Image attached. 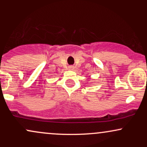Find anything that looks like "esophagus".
<instances>
[{
  "mask_svg": "<svg viewBox=\"0 0 147 147\" xmlns=\"http://www.w3.org/2000/svg\"><path fill=\"white\" fill-rule=\"evenodd\" d=\"M69 70H73L74 69V66H72V65H70V66H69Z\"/></svg>",
  "mask_w": 147,
  "mask_h": 147,
  "instance_id": "esophagus-1",
  "label": "esophagus"
}]
</instances>
